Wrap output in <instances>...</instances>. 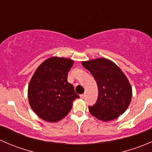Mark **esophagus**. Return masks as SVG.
Returning <instances> with one entry per match:
<instances>
[{"label":"esophagus","instance_id":"1","mask_svg":"<svg viewBox=\"0 0 152 152\" xmlns=\"http://www.w3.org/2000/svg\"><path fill=\"white\" fill-rule=\"evenodd\" d=\"M80 98H81V99H85V94L80 95Z\"/></svg>","mask_w":152,"mask_h":152}]
</instances>
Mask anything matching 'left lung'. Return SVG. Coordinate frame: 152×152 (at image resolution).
I'll use <instances>...</instances> for the list:
<instances>
[{
    "mask_svg": "<svg viewBox=\"0 0 152 152\" xmlns=\"http://www.w3.org/2000/svg\"><path fill=\"white\" fill-rule=\"evenodd\" d=\"M91 73L99 89L96 103L89 107L90 114L102 121L118 118L126 110L132 96V90L124 72L116 64L106 58L82 62Z\"/></svg>",
    "mask_w": 152,
    "mask_h": 152,
    "instance_id": "8db88e82",
    "label": "left lung"
}]
</instances>
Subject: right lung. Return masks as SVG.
Masks as SVG:
<instances>
[{"label":"right lung","instance_id":"add662e5","mask_svg":"<svg viewBox=\"0 0 152 152\" xmlns=\"http://www.w3.org/2000/svg\"><path fill=\"white\" fill-rule=\"evenodd\" d=\"M73 62L68 58L52 56L37 67L28 87L31 107L41 119L57 122L70 111L73 102L79 98L67 74Z\"/></svg>","mask_w":152,"mask_h":152}]
</instances>
